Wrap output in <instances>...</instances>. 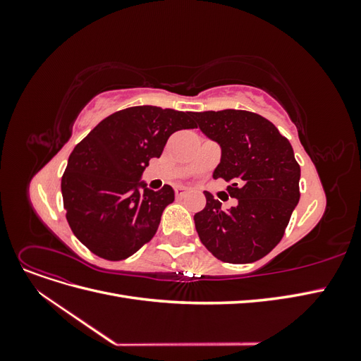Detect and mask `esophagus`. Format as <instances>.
<instances>
[{
  "label": "esophagus",
  "mask_w": 361,
  "mask_h": 361,
  "mask_svg": "<svg viewBox=\"0 0 361 361\" xmlns=\"http://www.w3.org/2000/svg\"><path fill=\"white\" fill-rule=\"evenodd\" d=\"M188 192H190L188 187H178L176 188V195H178V197H183V195L188 194Z\"/></svg>",
  "instance_id": "obj_1"
}]
</instances>
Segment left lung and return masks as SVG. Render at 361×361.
<instances>
[{
	"label": "left lung",
	"mask_w": 361,
	"mask_h": 361,
	"mask_svg": "<svg viewBox=\"0 0 361 361\" xmlns=\"http://www.w3.org/2000/svg\"><path fill=\"white\" fill-rule=\"evenodd\" d=\"M202 133L221 147L214 179L231 185V209L204 191V209L194 215L202 244L227 264L267 256L285 235L300 200V166L286 137L269 120L244 110L192 113Z\"/></svg>",
	"instance_id": "left-lung-1"
}]
</instances>
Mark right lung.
Masks as SVG:
<instances>
[{"mask_svg": "<svg viewBox=\"0 0 361 361\" xmlns=\"http://www.w3.org/2000/svg\"><path fill=\"white\" fill-rule=\"evenodd\" d=\"M192 128L190 111L130 106L104 118L75 146L61 178L63 204L73 235L92 253L122 260L154 238L174 191L170 185L149 190L140 178L173 133Z\"/></svg>", "mask_w": 361, "mask_h": 361, "instance_id": "1", "label": "right lung"}]
</instances>
